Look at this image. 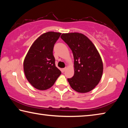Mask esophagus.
<instances>
[{
  "label": "esophagus",
  "mask_w": 128,
  "mask_h": 128,
  "mask_svg": "<svg viewBox=\"0 0 128 128\" xmlns=\"http://www.w3.org/2000/svg\"><path fill=\"white\" fill-rule=\"evenodd\" d=\"M66 68H62V72H65V71H66Z\"/></svg>",
  "instance_id": "obj_1"
}]
</instances>
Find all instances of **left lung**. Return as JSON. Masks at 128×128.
I'll list each match as a JSON object with an SVG mask.
<instances>
[{"mask_svg":"<svg viewBox=\"0 0 128 128\" xmlns=\"http://www.w3.org/2000/svg\"><path fill=\"white\" fill-rule=\"evenodd\" d=\"M61 38L68 45L74 57V74L68 78L69 85L78 92H90L99 84L103 73V62L98 50L81 33L62 34Z\"/></svg>","mask_w":128,"mask_h":128,"instance_id":"1","label":"left lung"}]
</instances>
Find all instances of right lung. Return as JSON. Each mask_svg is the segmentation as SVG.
I'll return each instance as SVG.
<instances>
[{
    "instance_id": "obj_1",
    "label": "right lung",
    "mask_w": 128,
    "mask_h": 128,
    "mask_svg": "<svg viewBox=\"0 0 128 128\" xmlns=\"http://www.w3.org/2000/svg\"><path fill=\"white\" fill-rule=\"evenodd\" d=\"M61 33L49 32L43 34L32 45L24 62L28 81L36 88L44 90L51 88L61 74L55 66L53 55L54 44Z\"/></svg>"
}]
</instances>
